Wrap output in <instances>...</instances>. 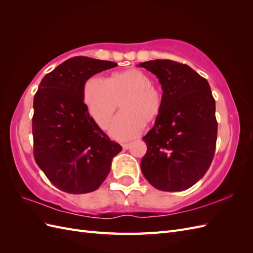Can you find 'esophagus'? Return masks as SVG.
<instances>
[{
  "instance_id": "34e87169",
  "label": "esophagus",
  "mask_w": 253,
  "mask_h": 253,
  "mask_svg": "<svg viewBox=\"0 0 253 253\" xmlns=\"http://www.w3.org/2000/svg\"><path fill=\"white\" fill-rule=\"evenodd\" d=\"M129 147H131V143H124L122 144V148H124V150H127Z\"/></svg>"
}]
</instances>
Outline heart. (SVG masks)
Listing matches in <instances>:
<instances>
[{"instance_id":"b5f03b06","label":"heart","mask_w":253,"mask_h":253,"mask_svg":"<svg viewBox=\"0 0 253 253\" xmlns=\"http://www.w3.org/2000/svg\"><path fill=\"white\" fill-rule=\"evenodd\" d=\"M88 114L99 126H104L118 109L122 113L111 120L108 131L113 138L128 140L138 136L145 122L154 121L163 109V94L150 76L137 68L115 73L105 80L89 78L83 88Z\"/></svg>"}]
</instances>
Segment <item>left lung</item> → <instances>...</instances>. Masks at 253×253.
I'll return each instance as SVG.
<instances>
[{"mask_svg": "<svg viewBox=\"0 0 253 253\" xmlns=\"http://www.w3.org/2000/svg\"><path fill=\"white\" fill-rule=\"evenodd\" d=\"M139 66L162 84L163 109L143 137L142 174L167 192L192 187L208 171L217 138L215 100L208 81L187 64L152 60Z\"/></svg>", "mask_w": 253, "mask_h": 253, "instance_id": "8db88e82", "label": "left lung"}]
</instances>
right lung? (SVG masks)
I'll return each instance as SVG.
<instances>
[{
	"label": "right lung",
	"mask_w": 253,
	"mask_h": 253,
	"mask_svg": "<svg viewBox=\"0 0 253 253\" xmlns=\"http://www.w3.org/2000/svg\"><path fill=\"white\" fill-rule=\"evenodd\" d=\"M118 64L74 57L45 75L34 98L33 136L37 165L53 186L71 194L93 192L122 150L89 116L85 82Z\"/></svg>",
	"instance_id": "add662e5"
}]
</instances>
